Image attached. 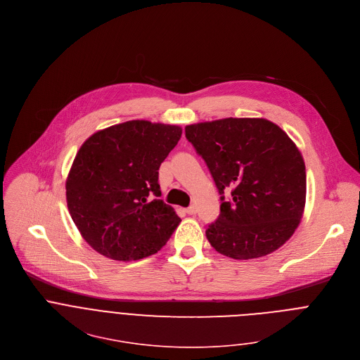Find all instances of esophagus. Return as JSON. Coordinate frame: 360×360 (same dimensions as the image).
Instances as JSON below:
<instances>
[{
	"label": "esophagus",
	"mask_w": 360,
	"mask_h": 360,
	"mask_svg": "<svg viewBox=\"0 0 360 360\" xmlns=\"http://www.w3.org/2000/svg\"><path fill=\"white\" fill-rule=\"evenodd\" d=\"M185 212H186L188 214H195V213H196V207L192 205V206L186 207V209H185Z\"/></svg>",
	"instance_id": "34e87169"
}]
</instances>
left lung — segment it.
Segmentation results:
<instances>
[{
	"instance_id": "left-lung-1",
	"label": "left lung",
	"mask_w": 360,
	"mask_h": 360,
	"mask_svg": "<svg viewBox=\"0 0 360 360\" xmlns=\"http://www.w3.org/2000/svg\"><path fill=\"white\" fill-rule=\"evenodd\" d=\"M185 136L220 193V214L206 229L210 246L236 260L281 248L301 221L307 195L305 164L292 140L266 118L233 117L186 126Z\"/></svg>"
}]
</instances>
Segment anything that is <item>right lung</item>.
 Instances as JSON below:
<instances>
[{"label": "right lung", "instance_id": "1", "mask_svg": "<svg viewBox=\"0 0 360 360\" xmlns=\"http://www.w3.org/2000/svg\"><path fill=\"white\" fill-rule=\"evenodd\" d=\"M181 134L178 126L131 120L83 143L66 179V200L96 252L130 262L165 246L181 219L158 199V169Z\"/></svg>", "mask_w": 360, "mask_h": 360}]
</instances>
